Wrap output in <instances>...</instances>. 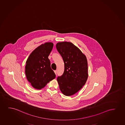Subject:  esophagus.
Segmentation results:
<instances>
[{
    "instance_id": "1",
    "label": "esophagus",
    "mask_w": 125,
    "mask_h": 125,
    "mask_svg": "<svg viewBox=\"0 0 125 125\" xmlns=\"http://www.w3.org/2000/svg\"><path fill=\"white\" fill-rule=\"evenodd\" d=\"M54 72H55V75H57V71L56 70H55L54 71Z\"/></svg>"
}]
</instances>
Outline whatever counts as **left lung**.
<instances>
[{"label":"left lung","instance_id":"obj_1","mask_svg":"<svg viewBox=\"0 0 125 125\" xmlns=\"http://www.w3.org/2000/svg\"><path fill=\"white\" fill-rule=\"evenodd\" d=\"M56 47L64 63L63 73L57 78L59 88L65 96H72L78 92L87 80V59L80 50L71 42H58Z\"/></svg>","mask_w":125,"mask_h":125}]
</instances>
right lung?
<instances>
[{
  "instance_id": "obj_1",
  "label": "right lung",
  "mask_w": 125,
  "mask_h": 125,
  "mask_svg": "<svg viewBox=\"0 0 125 125\" xmlns=\"http://www.w3.org/2000/svg\"><path fill=\"white\" fill-rule=\"evenodd\" d=\"M53 47L52 42L41 44L32 52L26 62V77L35 89L43 88L56 77L48 58Z\"/></svg>"
}]
</instances>
